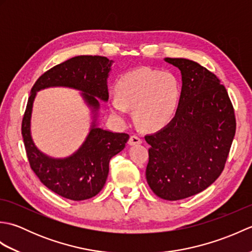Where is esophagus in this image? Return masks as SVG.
Wrapping results in <instances>:
<instances>
[{"instance_id":"34e87169","label":"esophagus","mask_w":252,"mask_h":252,"mask_svg":"<svg viewBox=\"0 0 252 252\" xmlns=\"http://www.w3.org/2000/svg\"><path fill=\"white\" fill-rule=\"evenodd\" d=\"M142 142H143V140H142V138H141L140 136L132 135V136L130 137V140H129V145H131V146H133V145H138V144H142Z\"/></svg>"}]
</instances>
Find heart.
Masks as SVG:
<instances>
[{
  "instance_id": "heart-1",
  "label": "heart",
  "mask_w": 252,
  "mask_h": 252,
  "mask_svg": "<svg viewBox=\"0 0 252 252\" xmlns=\"http://www.w3.org/2000/svg\"><path fill=\"white\" fill-rule=\"evenodd\" d=\"M180 99L181 85L172 72L138 68L117 80L108 105L117 119L126 120L127 109H133L138 126L157 131L173 119Z\"/></svg>"
}]
</instances>
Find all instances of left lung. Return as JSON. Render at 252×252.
Instances as JSON below:
<instances>
[{"instance_id": "left-lung-1", "label": "left lung", "mask_w": 252, "mask_h": 252, "mask_svg": "<svg viewBox=\"0 0 252 252\" xmlns=\"http://www.w3.org/2000/svg\"><path fill=\"white\" fill-rule=\"evenodd\" d=\"M164 62L180 69L181 99L169 125L145 136L151 145L146 180L158 197L180 200L205 190L220 176L236 120L216 74L186 58Z\"/></svg>"}]
</instances>
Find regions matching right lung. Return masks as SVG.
<instances>
[{"label": "right lung", "mask_w": 252, "mask_h": 252, "mask_svg": "<svg viewBox=\"0 0 252 252\" xmlns=\"http://www.w3.org/2000/svg\"><path fill=\"white\" fill-rule=\"evenodd\" d=\"M114 61L103 56H76L53 67L36 80L21 126V134L30 167L47 189L67 199L92 198L103 189L109 172L110 159L126 147V133H116L98 126L100 101H108L107 80ZM49 87L79 90L90 109L91 126L83 145L70 157L54 158L41 152L31 135L32 108L36 93Z\"/></svg>", "instance_id": "obj_1"}]
</instances>
